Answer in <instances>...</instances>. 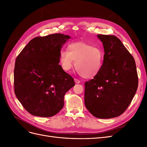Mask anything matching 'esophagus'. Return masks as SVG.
<instances>
[{"label":"esophagus","instance_id":"obj_1","mask_svg":"<svg viewBox=\"0 0 147 147\" xmlns=\"http://www.w3.org/2000/svg\"><path fill=\"white\" fill-rule=\"evenodd\" d=\"M74 81H75V83H80V81L79 80H78L77 78H74Z\"/></svg>","mask_w":147,"mask_h":147}]
</instances>
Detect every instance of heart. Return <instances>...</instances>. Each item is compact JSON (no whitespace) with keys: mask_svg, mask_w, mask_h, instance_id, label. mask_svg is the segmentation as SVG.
I'll return each mask as SVG.
<instances>
[{"mask_svg":"<svg viewBox=\"0 0 147 147\" xmlns=\"http://www.w3.org/2000/svg\"><path fill=\"white\" fill-rule=\"evenodd\" d=\"M104 53L100 49L84 43H75L67 47V51L61 50L59 61L62 69L69 71L76 62L77 71L84 78H92L102 67Z\"/></svg>","mask_w":147,"mask_h":147,"instance_id":"obj_1","label":"heart"}]
</instances>
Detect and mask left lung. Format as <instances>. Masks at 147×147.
<instances>
[{"label": "left lung", "mask_w": 147, "mask_h": 147, "mask_svg": "<svg viewBox=\"0 0 147 147\" xmlns=\"http://www.w3.org/2000/svg\"><path fill=\"white\" fill-rule=\"evenodd\" d=\"M105 54L99 74L85 82L84 105L100 119L117 117L124 113L138 87L134 57L115 35H97Z\"/></svg>", "instance_id": "obj_1"}]
</instances>
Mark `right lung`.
I'll use <instances>...</instances> for the list:
<instances>
[{
    "mask_svg": "<svg viewBox=\"0 0 147 147\" xmlns=\"http://www.w3.org/2000/svg\"><path fill=\"white\" fill-rule=\"evenodd\" d=\"M69 35L54 34L35 37L17 56L14 89L18 99L31 115L53 117L63 109L74 78L59 64L62 47Z\"/></svg>",
    "mask_w": 147,
    "mask_h": 147,
    "instance_id": "1",
    "label": "right lung"
}]
</instances>
